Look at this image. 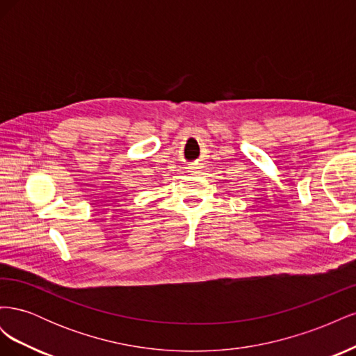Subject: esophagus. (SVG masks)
<instances>
[{
	"label": "esophagus",
	"instance_id": "esophagus-1",
	"mask_svg": "<svg viewBox=\"0 0 356 356\" xmlns=\"http://www.w3.org/2000/svg\"><path fill=\"white\" fill-rule=\"evenodd\" d=\"M191 174H199V169H191Z\"/></svg>",
	"mask_w": 356,
	"mask_h": 356
}]
</instances>
